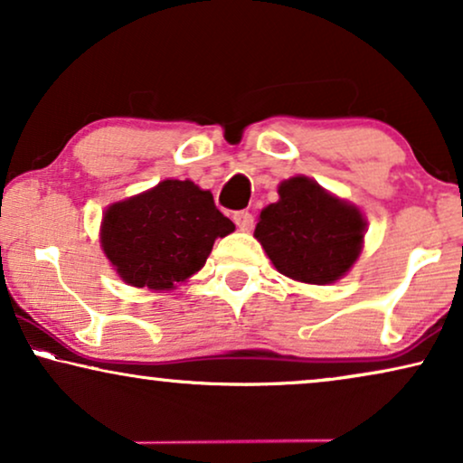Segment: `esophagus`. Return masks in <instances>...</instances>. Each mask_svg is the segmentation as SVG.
Masks as SVG:
<instances>
[{
    "mask_svg": "<svg viewBox=\"0 0 463 463\" xmlns=\"http://www.w3.org/2000/svg\"><path fill=\"white\" fill-rule=\"evenodd\" d=\"M233 221H236V225L240 227L242 232H250L252 225H255V217L249 211H238L233 213Z\"/></svg>",
    "mask_w": 463,
    "mask_h": 463,
    "instance_id": "esophagus-1",
    "label": "esophagus"
}]
</instances>
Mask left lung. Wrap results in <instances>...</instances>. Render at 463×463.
<instances>
[{
  "mask_svg": "<svg viewBox=\"0 0 463 463\" xmlns=\"http://www.w3.org/2000/svg\"><path fill=\"white\" fill-rule=\"evenodd\" d=\"M278 194L280 200L263 208L255 230L271 263L299 282L339 280L363 249V214L306 176L284 181Z\"/></svg>",
  "mask_w": 463,
  "mask_h": 463,
  "instance_id": "1",
  "label": "left lung"
}]
</instances>
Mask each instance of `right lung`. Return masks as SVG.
Returning a JSON list of instances; mask_svg holds the SVG:
<instances>
[{
	"instance_id": "1",
	"label": "right lung",
	"mask_w": 463,
	"mask_h": 463,
	"mask_svg": "<svg viewBox=\"0 0 463 463\" xmlns=\"http://www.w3.org/2000/svg\"><path fill=\"white\" fill-rule=\"evenodd\" d=\"M233 230L211 192L192 181L168 179L107 208L100 242L122 280L166 290L195 274L214 240Z\"/></svg>"
}]
</instances>
